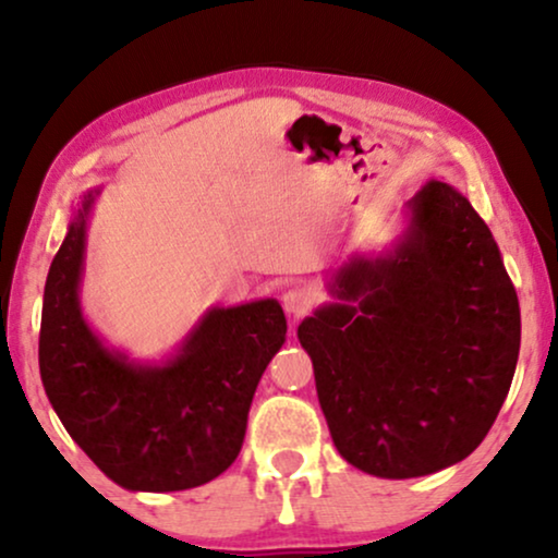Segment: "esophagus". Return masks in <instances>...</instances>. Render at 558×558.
Returning a JSON list of instances; mask_svg holds the SVG:
<instances>
[{"mask_svg":"<svg viewBox=\"0 0 558 558\" xmlns=\"http://www.w3.org/2000/svg\"><path fill=\"white\" fill-rule=\"evenodd\" d=\"M281 304H284V310L292 317H302L307 315L312 304H315V294H312V289L307 287H292L287 289L284 296H281Z\"/></svg>","mask_w":558,"mask_h":558,"instance_id":"obj_1","label":"esophagus"}]
</instances>
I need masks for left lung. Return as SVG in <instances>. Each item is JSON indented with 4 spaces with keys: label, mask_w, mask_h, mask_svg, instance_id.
<instances>
[{
    "label": "left lung",
    "mask_w": 558,
    "mask_h": 558,
    "mask_svg": "<svg viewBox=\"0 0 558 558\" xmlns=\"http://www.w3.org/2000/svg\"><path fill=\"white\" fill-rule=\"evenodd\" d=\"M391 254L353 256L296 330L338 452L376 477L475 452L510 391L521 307L490 228L452 185L409 201Z\"/></svg>",
    "instance_id": "obj_1"
}]
</instances>
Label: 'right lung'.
<instances>
[{
  "instance_id": "add662e5",
  "label": "right lung",
  "mask_w": 558,
  "mask_h": 558,
  "mask_svg": "<svg viewBox=\"0 0 558 558\" xmlns=\"http://www.w3.org/2000/svg\"><path fill=\"white\" fill-rule=\"evenodd\" d=\"M94 193L68 226L43 296L40 376L65 432L126 490L172 493L231 468L262 373L284 345L277 300L216 307L162 365L109 350L83 319L78 287Z\"/></svg>"
}]
</instances>
